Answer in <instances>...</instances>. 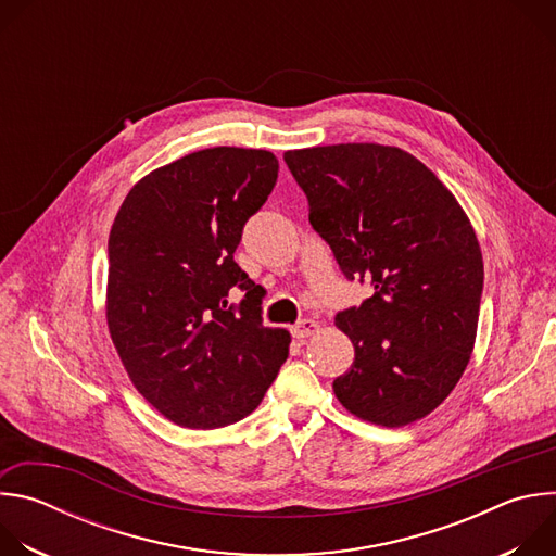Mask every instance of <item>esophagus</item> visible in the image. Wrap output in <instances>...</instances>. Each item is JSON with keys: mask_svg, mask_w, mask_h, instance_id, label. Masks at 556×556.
Listing matches in <instances>:
<instances>
[{"mask_svg": "<svg viewBox=\"0 0 556 556\" xmlns=\"http://www.w3.org/2000/svg\"><path fill=\"white\" fill-rule=\"evenodd\" d=\"M290 332H292L294 339H307V337H312L314 332H319V324L312 321V319H301L299 324H294V326L290 328Z\"/></svg>", "mask_w": 556, "mask_h": 556, "instance_id": "1", "label": "esophagus"}]
</instances>
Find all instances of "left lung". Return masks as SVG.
<instances>
[{
    "label": "left lung",
    "mask_w": 556,
    "mask_h": 556,
    "mask_svg": "<svg viewBox=\"0 0 556 556\" xmlns=\"http://www.w3.org/2000/svg\"><path fill=\"white\" fill-rule=\"evenodd\" d=\"M283 161L343 275L374 286L334 319L354 345L337 399L380 427L425 418L462 378L478 334L484 262L466 213L399 147H309Z\"/></svg>",
    "instance_id": "obj_1"
}]
</instances>
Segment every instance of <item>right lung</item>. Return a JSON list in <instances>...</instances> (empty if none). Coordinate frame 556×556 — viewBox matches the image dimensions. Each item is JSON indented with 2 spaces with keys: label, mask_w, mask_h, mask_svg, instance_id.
Returning a JSON list of instances; mask_svg holds the SVG:
<instances>
[{
  "label": "right lung",
  "mask_w": 556,
  "mask_h": 556,
  "mask_svg": "<svg viewBox=\"0 0 556 556\" xmlns=\"http://www.w3.org/2000/svg\"><path fill=\"white\" fill-rule=\"evenodd\" d=\"M277 172L264 149H202L138 180L112 224V341L144 401L180 427L247 418L288 358V330L262 324L260 286L232 260ZM230 287L248 292L237 306Z\"/></svg>",
  "instance_id": "obj_1"
}]
</instances>
